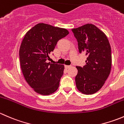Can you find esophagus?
Returning a JSON list of instances; mask_svg holds the SVG:
<instances>
[{"mask_svg": "<svg viewBox=\"0 0 124 124\" xmlns=\"http://www.w3.org/2000/svg\"><path fill=\"white\" fill-rule=\"evenodd\" d=\"M65 68H67V69H68V68H69L71 67V66L70 65H65Z\"/></svg>", "mask_w": 124, "mask_h": 124, "instance_id": "esophagus-1", "label": "esophagus"}]
</instances>
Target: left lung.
<instances>
[{
  "label": "left lung",
  "mask_w": 124,
  "mask_h": 124,
  "mask_svg": "<svg viewBox=\"0 0 124 124\" xmlns=\"http://www.w3.org/2000/svg\"><path fill=\"white\" fill-rule=\"evenodd\" d=\"M78 42V51L87 56L83 67H76L77 89L86 95L93 94L102 87L112 67L109 41L106 34L92 24L72 29Z\"/></svg>",
  "instance_id": "left-lung-1"
}]
</instances>
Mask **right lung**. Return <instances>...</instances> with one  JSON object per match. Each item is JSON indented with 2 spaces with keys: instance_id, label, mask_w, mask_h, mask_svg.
Returning a JSON list of instances; mask_svg holds the SVG:
<instances>
[{
  "instance_id": "1",
  "label": "right lung",
  "mask_w": 124,
  "mask_h": 124,
  "mask_svg": "<svg viewBox=\"0 0 124 124\" xmlns=\"http://www.w3.org/2000/svg\"><path fill=\"white\" fill-rule=\"evenodd\" d=\"M69 34L66 29L38 23L25 35L19 50L21 69L25 80L39 94L57 91L64 65L47 63L57 41Z\"/></svg>"
}]
</instances>
